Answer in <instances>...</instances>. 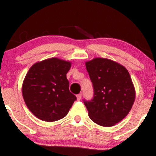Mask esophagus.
Listing matches in <instances>:
<instances>
[{
    "label": "esophagus",
    "instance_id": "obj_1",
    "mask_svg": "<svg viewBox=\"0 0 156 156\" xmlns=\"http://www.w3.org/2000/svg\"><path fill=\"white\" fill-rule=\"evenodd\" d=\"M81 97H82V94H81V93H80V94H77V96H76L77 100H78V101H80V100L81 99Z\"/></svg>",
    "mask_w": 156,
    "mask_h": 156
}]
</instances>
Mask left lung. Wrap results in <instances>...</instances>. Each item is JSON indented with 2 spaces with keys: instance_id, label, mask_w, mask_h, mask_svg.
<instances>
[{
  "instance_id": "1",
  "label": "left lung",
  "mask_w": 156,
  "mask_h": 156,
  "mask_svg": "<svg viewBox=\"0 0 156 156\" xmlns=\"http://www.w3.org/2000/svg\"><path fill=\"white\" fill-rule=\"evenodd\" d=\"M85 64L94 88L92 101H83L89 117L101 126H114L128 115L135 101L129 73L108 58H94Z\"/></svg>"
}]
</instances>
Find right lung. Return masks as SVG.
I'll list each match as a JSON object with an SVG mask.
<instances>
[{
  "instance_id": "add662e5",
  "label": "right lung",
  "mask_w": 156,
  "mask_h": 156,
  "mask_svg": "<svg viewBox=\"0 0 156 156\" xmlns=\"http://www.w3.org/2000/svg\"><path fill=\"white\" fill-rule=\"evenodd\" d=\"M71 62L51 58L38 62L27 73L22 86L23 99L38 119L55 122L62 119L76 100L69 90L67 73Z\"/></svg>"
}]
</instances>
